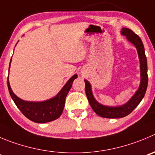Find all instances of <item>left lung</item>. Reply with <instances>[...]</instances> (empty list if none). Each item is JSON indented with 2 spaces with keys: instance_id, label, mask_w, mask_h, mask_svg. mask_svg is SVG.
I'll return each mask as SVG.
<instances>
[{
  "instance_id": "left-lung-1",
  "label": "left lung",
  "mask_w": 155,
  "mask_h": 155,
  "mask_svg": "<svg viewBox=\"0 0 155 155\" xmlns=\"http://www.w3.org/2000/svg\"><path fill=\"white\" fill-rule=\"evenodd\" d=\"M121 34L126 36V39L132 42L135 48H137L138 58L140 61V70H141V82L138 89L134 94L133 97L128 101L124 105L119 106V107H107L99 104L95 98L94 97L91 90V85L87 80L85 82V92L87 97L88 99L89 104L92 107L93 110L97 113L98 116L104 118H110V119H117V118H123L130 114L135 107L140 104L141 100L145 96L146 92L147 87H148V66H147V58L145 56V48L143 45L142 42L138 35L130 29L123 28L121 30Z\"/></svg>"
}]
</instances>
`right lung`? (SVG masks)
I'll list each match as a JSON object with an SVG mask.
<instances>
[{"label": "right lung", "mask_w": 155, "mask_h": 155, "mask_svg": "<svg viewBox=\"0 0 155 155\" xmlns=\"http://www.w3.org/2000/svg\"><path fill=\"white\" fill-rule=\"evenodd\" d=\"M10 66V63L9 65V69ZM77 78L78 75H73L55 97L42 102L25 101L17 97L10 87L8 78H7V87L11 98L13 99V101L19 110L26 118L34 123H45L57 119L61 116L64 110L66 97L71 87L74 80Z\"/></svg>", "instance_id": "obj_1"}]
</instances>
